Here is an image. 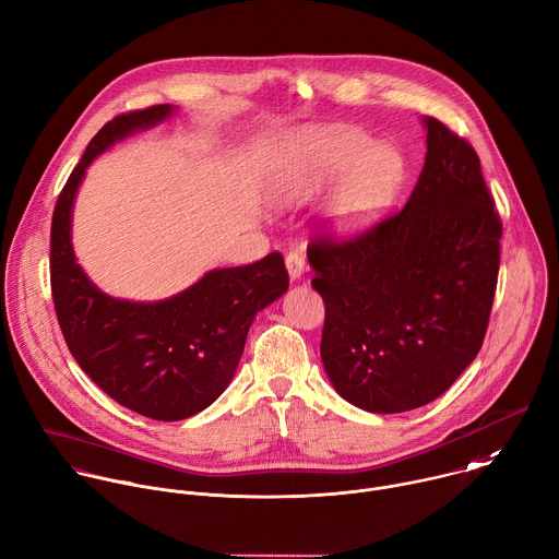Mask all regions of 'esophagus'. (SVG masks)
Wrapping results in <instances>:
<instances>
[{
  "mask_svg": "<svg viewBox=\"0 0 559 559\" xmlns=\"http://www.w3.org/2000/svg\"><path fill=\"white\" fill-rule=\"evenodd\" d=\"M285 267L292 281H300V276L305 274V257L300 252H289L285 259Z\"/></svg>",
  "mask_w": 559,
  "mask_h": 559,
  "instance_id": "1",
  "label": "esophagus"
}]
</instances>
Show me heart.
<instances>
[{"label":"heart","mask_w":559,"mask_h":559,"mask_svg":"<svg viewBox=\"0 0 559 559\" xmlns=\"http://www.w3.org/2000/svg\"><path fill=\"white\" fill-rule=\"evenodd\" d=\"M359 132L329 130L285 158L267 182V200L276 209H294L322 195L342 176L329 206V224L340 235H353L379 219L392 204L403 180V158L388 145L368 151Z\"/></svg>","instance_id":"obj_1"}]
</instances>
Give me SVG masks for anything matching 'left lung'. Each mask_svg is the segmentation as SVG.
<instances>
[{
	"instance_id": "left-lung-1",
	"label": "left lung",
	"mask_w": 559,
	"mask_h": 559,
	"mask_svg": "<svg viewBox=\"0 0 559 559\" xmlns=\"http://www.w3.org/2000/svg\"><path fill=\"white\" fill-rule=\"evenodd\" d=\"M423 126L425 167L405 209L357 239L307 248L326 305V377L370 414L442 396L475 361L497 289L503 230L479 156L442 121Z\"/></svg>"
}]
</instances>
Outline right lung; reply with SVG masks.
Wrapping results in <instances>:
<instances>
[{"label":"right lung","mask_w":559,"mask_h":559,"mask_svg":"<svg viewBox=\"0 0 559 559\" xmlns=\"http://www.w3.org/2000/svg\"><path fill=\"white\" fill-rule=\"evenodd\" d=\"M178 112L174 104L119 115L88 143L51 217V294L78 366L119 405L152 420L195 416L230 385L259 311L278 300L289 276L278 252L241 267H215L163 300L104 294L71 243L73 204L88 165L117 141Z\"/></svg>","instance_id":"right-lung-1"}]
</instances>
